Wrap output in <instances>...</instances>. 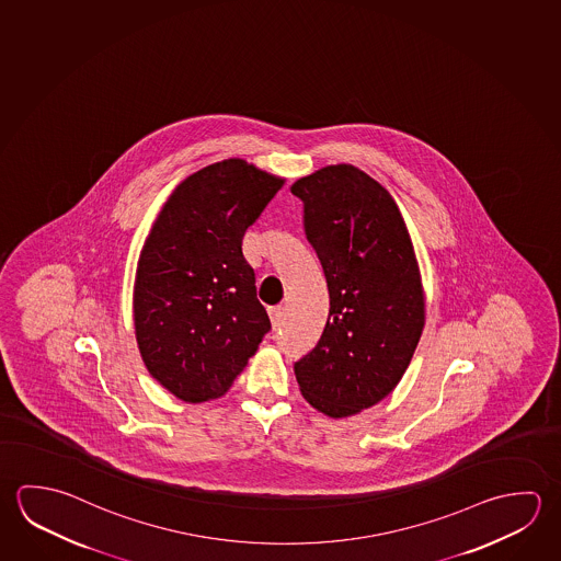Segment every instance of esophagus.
<instances>
[{
    "label": "esophagus",
    "mask_w": 561,
    "mask_h": 561,
    "mask_svg": "<svg viewBox=\"0 0 561 561\" xmlns=\"http://www.w3.org/2000/svg\"><path fill=\"white\" fill-rule=\"evenodd\" d=\"M270 319H272L274 329H279L285 323L284 307H270Z\"/></svg>",
    "instance_id": "esophagus-1"
}]
</instances>
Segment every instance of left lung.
Returning a JSON list of instances; mask_svg holds the SVG:
<instances>
[{"mask_svg":"<svg viewBox=\"0 0 561 561\" xmlns=\"http://www.w3.org/2000/svg\"><path fill=\"white\" fill-rule=\"evenodd\" d=\"M291 193L304 203L331 305L295 378L319 412L346 417L392 392L412 360L425 313L420 270L396 201L360 169L323 168Z\"/></svg>","mask_w":561,"mask_h":561,"instance_id":"8db88e82","label":"left lung"}]
</instances>
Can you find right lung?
Here are the masks:
<instances>
[{
    "label": "right lung",
    "instance_id": "add662e5",
    "mask_svg": "<svg viewBox=\"0 0 561 561\" xmlns=\"http://www.w3.org/2000/svg\"><path fill=\"white\" fill-rule=\"evenodd\" d=\"M282 179L225 159L185 179L149 232L134 287L139 353L183 402L227 392L272 323L242 238Z\"/></svg>",
    "mask_w": 561,
    "mask_h": 561
}]
</instances>
